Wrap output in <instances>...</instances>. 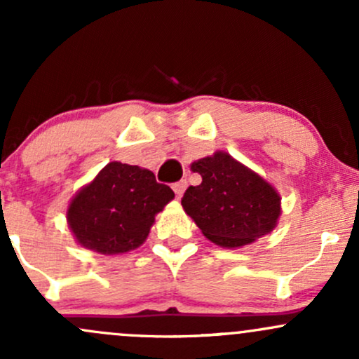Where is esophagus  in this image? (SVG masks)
<instances>
[{"label": "esophagus", "instance_id": "obj_1", "mask_svg": "<svg viewBox=\"0 0 359 359\" xmlns=\"http://www.w3.org/2000/svg\"><path fill=\"white\" fill-rule=\"evenodd\" d=\"M185 187H187V182H185V180H180V182H175L174 185H172V189H174L177 197H182Z\"/></svg>", "mask_w": 359, "mask_h": 359}]
</instances>
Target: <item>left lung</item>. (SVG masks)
<instances>
[{
  "label": "left lung",
  "instance_id": "8db88e82",
  "mask_svg": "<svg viewBox=\"0 0 359 359\" xmlns=\"http://www.w3.org/2000/svg\"><path fill=\"white\" fill-rule=\"evenodd\" d=\"M203 177L182 197V208L221 248H241L270 234L282 214V197L262 175L228 151L217 150L191 163Z\"/></svg>",
  "mask_w": 359,
  "mask_h": 359
}]
</instances>
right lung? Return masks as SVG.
Segmentation results:
<instances>
[{
    "instance_id": "add662e5",
    "label": "right lung",
    "mask_w": 359,
    "mask_h": 359,
    "mask_svg": "<svg viewBox=\"0 0 359 359\" xmlns=\"http://www.w3.org/2000/svg\"><path fill=\"white\" fill-rule=\"evenodd\" d=\"M174 197L148 168L109 162L72 197L67 224L86 250L123 255L145 243L155 216Z\"/></svg>"
}]
</instances>
